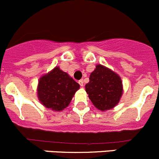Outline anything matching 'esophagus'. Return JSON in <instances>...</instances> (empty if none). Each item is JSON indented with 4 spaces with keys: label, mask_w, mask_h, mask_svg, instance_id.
Here are the masks:
<instances>
[{
    "label": "esophagus",
    "mask_w": 159,
    "mask_h": 159,
    "mask_svg": "<svg viewBox=\"0 0 159 159\" xmlns=\"http://www.w3.org/2000/svg\"><path fill=\"white\" fill-rule=\"evenodd\" d=\"M79 84L81 86V87H84V83L83 80H79Z\"/></svg>",
    "instance_id": "obj_1"
}]
</instances>
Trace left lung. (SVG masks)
<instances>
[{
  "label": "left lung",
  "mask_w": 159,
  "mask_h": 159,
  "mask_svg": "<svg viewBox=\"0 0 159 159\" xmlns=\"http://www.w3.org/2000/svg\"><path fill=\"white\" fill-rule=\"evenodd\" d=\"M89 98L101 111L114 108L122 93L120 77L105 66L98 65L90 75V82L86 84Z\"/></svg>",
  "instance_id": "obj_1"
}]
</instances>
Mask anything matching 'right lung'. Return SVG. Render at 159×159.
I'll use <instances>...</instances> for the list:
<instances>
[{
  "mask_svg": "<svg viewBox=\"0 0 159 159\" xmlns=\"http://www.w3.org/2000/svg\"><path fill=\"white\" fill-rule=\"evenodd\" d=\"M80 85L66 72L56 67L40 79L38 98L46 108L61 111L70 103Z\"/></svg>",
  "mask_w": 159,
  "mask_h": 159,
  "instance_id": "right-lung-1",
  "label": "right lung"
}]
</instances>
